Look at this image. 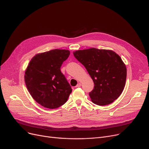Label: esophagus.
I'll return each instance as SVG.
<instances>
[{
  "instance_id": "esophagus-1",
  "label": "esophagus",
  "mask_w": 149,
  "mask_h": 149,
  "mask_svg": "<svg viewBox=\"0 0 149 149\" xmlns=\"http://www.w3.org/2000/svg\"><path fill=\"white\" fill-rule=\"evenodd\" d=\"M81 84L80 83H79L77 84V85H76V86H75V87H80V86H81Z\"/></svg>"
}]
</instances>
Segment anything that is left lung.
Returning a JSON list of instances; mask_svg holds the SVG:
<instances>
[{
  "label": "left lung",
  "instance_id": "8db88e82",
  "mask_svg": "<svg viewBox=\"0 0 149 149\" xmlns=\"http://www.w3.org/2000/svg\"><path fill=\"white\" fill-rule=\"evenodd\" d=\"M73 54L93 80L94 87L89 95L94 103L107 105L119 97L127 78L126 66L119 55L111 50L96 48L76 50Z\"/></svg>",
  "mask_w": 149,
  "mask_h": 149
}]
</instances>
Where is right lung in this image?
Returning a JSON list of instances; mask_svg holds the SVG:
<instances>
[{
    "label": "right lung",
    "mask_w": 149,
    "mask_h": 149,
    "mask_svg": "<svg viewBox=\"0 0 149 149\" xmlns=\"http://www.w3.org/2000/svg\"><path fill=\"white\" fill-rule=\"evenodd\" d=\"M69 55L68 50L54 49L36 54L29 62L25 70V83L32 98L41 106L58 108L67 102L72 93L60 70Z\"/></svg>",
    "instance_id": "right-lung-1"
}]
</instances>
